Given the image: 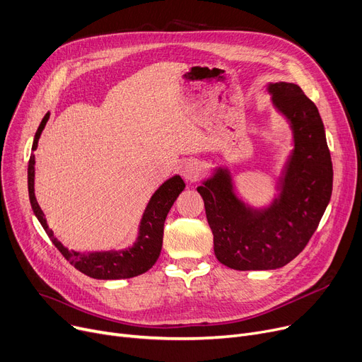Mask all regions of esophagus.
<instances>
[{
	"label": "esophagus",
	"mask_w": 362,
	"mask_h": 362,
	"mask_svg": "<svg viewBox=\"0 0 362 362\" xmlns=\"http://www.w3.org/2000/svg\"><path fill=\"white\" fill-rule=\"evenodd\" d=\"M202 171H204V167L199 161L187 160L182 167V176L187 182H195L202 175Z\"/></svg>",
	"instance_id": "34e87169"
}]
</instances>
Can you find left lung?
Returning a JSON list of instances; mask_svg holds the SVG:
<instances>
[{"instance_id":"obj_1","label":"left lung","mask_w":362,"mask_h":362,"mask_svg":"<svg viewBox=\"0 0 362 362\" xmlns=\"http://www.w3.org/2000/svg\"><path fill=\"white\" fill-rule=\"evenodd\" d=\"M269 92L291 122L295 144L279 199L261 211L246 206L223 168L198 186L214 235V254L221 264L240 272L280 269L298 257L332 197L333 165L315 104L295 83H270Z\"/></svg>"}]
</instances>
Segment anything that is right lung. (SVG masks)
Instances as JSON below:
<instances>
[{
	"label": "right lung",
	"mask_w": 362,
	"mask_h": 362,
	"mask_svg": "<svg viewBox=\"0 0 362 362\" xmlns=\"http://www.w3.org/2000/svg\"><path fill=\"white\" fill-rule=\"evenodd\" d=\"M48 122V114L42 119L40 127L36 130V135L33 139L32 151L36 149L37 141L41 138V133ZM35 156L32 154L29 158L28 167V189H29V199L32 210L35 216L40 220L42 227L45 229L48 238L55 245L63 257L78 269L81 273L92 277V279H101V280H116V279H130L146 273L160 257L161 246H163V232H164V221L170 211L171 205L175 204L179 194L185 189V182L180 176H175L164 182L158 191L152 195L149 199L146 210L144 213L141 227H139V236L136 243L132 248L126 251H105V252H76L69 251L62 245V242L57 240L54 232L49 229L44 213L41 210L40 204L36 202L35 198Z\"/></svg>",
	"instance_id": "right-lung-1"
}]
</instances>
